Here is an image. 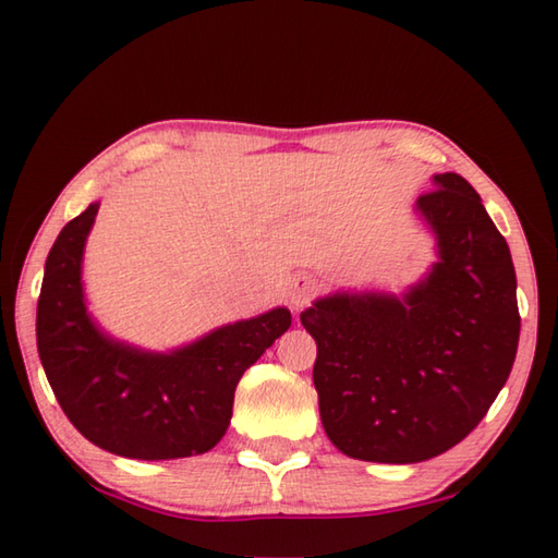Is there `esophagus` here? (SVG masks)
<instances>
[{
    "label": "esophagus",
    "mask_w": 558,
    "mask_h": 558,
    "mask_svg": "<svg viewBox=\"0 0 558 558\" xmlns=\"http://www.w3.org/2000/svg\"><path fill=\"white\" fill-rule=\"evenodd\" d=\"M315 295H317V280L313 276H305V272H302V276L292 278L290 292H288L292 307H298V310L305 307Z\"/></svg>",
    "instance_id": "1"
}]
</instances>
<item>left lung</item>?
I'll return each instance as SVG.
<instances>
[{
	"label": "left lung",
	"instance_id": "left-lung-1",
	"mask_svg": "<svg viewBox=\"0 0 558 558\" xmlns=\"http://www.w3.org/2000/svg\"><path fill=\"white\" fill-rule=\"evenodd\" d=\"M418 211L440 260L403 300L335 295L300 315L317 342L313 381L329 440L349 458L421 462L470 436L512 372L517 276L505 235L456 172Z\"/></svg>",
	"mask_w": 558,
	"mask_h": 558
}]
</instances>
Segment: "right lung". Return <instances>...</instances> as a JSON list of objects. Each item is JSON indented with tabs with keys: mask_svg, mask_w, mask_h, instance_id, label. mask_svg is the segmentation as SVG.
Listing matches in <instances>:
<instances>
[{
	"mask_svg": "<svg viewBox=\"0 0 558 558\" xmlns=\"http://www.w3.org/2000/svg\"><path fill=\"white\" fill-rule=\"evenodd\" d=\"M98 204L63 226L46 258L36 347L56 401L90 442L137 460L199 456L223 438L243 372L288 332L286 307L226 325L172 354L102 337L86 315L81 258Z\"/></svg>",
	"mask_w": 558,
	"mask_h": 558,
	"instance_id": "1",
	"label": "right lung"
}]
</instances>
